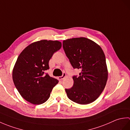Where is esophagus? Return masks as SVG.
Returning <instances> with one entry per match:
<instances>
[{
	"mask_svg": "<svg viewBox=\"0 0 130 130\" xmlns=\"http://www.w3.org/2000/svg\"><path fill=\"white\" fill-rule=\"evenodd\" d=\"M66 76V74L65 73H63V74H62V75H61V76H59V79H60V80H61V79H63V78H65V77Z\"/></svg>",
	"mask_w": 130,
	"mask_h": 130,
	"instance_id": "1",
	"label": "esophagus"
}]
</instances>
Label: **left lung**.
<instances>
[{"mask_svg":"<svg viewBox=\"0 0 130 130\" xmlns=\"http://www.w3.org/2000/svg\"><path fill=\"white\" fill-rule=\"evenodd\" d=\"M62 46L74 69L81 70L74 75L73 86L65 89L68 98L80 104L95 101L106 86L108 71L106 56L101 47L85 37L64 40Z\"/></svg>","mask_w":130,"mask_h":130,"instance_id":"obj_1","label":"left lung"}]
</instances>
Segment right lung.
<instances>
[{"label": "right lung", "instance_id": "right-lung-1", "mask_svg": "<svg viewBox=\"0 0 130 130\" xmlns=\"http://www.w3.org/2000/svg\"><path fill=\"white\" fill-rule=\"evenodd\" d=\"M61 47L58 41L41 40L24 48L13 70V80L18 92L30 103L41 104L47 100L59 81L45 71L52 55Z\"/></svg>", "mask_w": 130, "mask_h": 130}]
</instances>
